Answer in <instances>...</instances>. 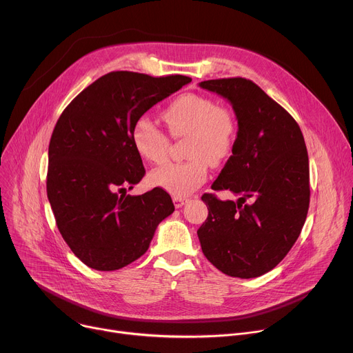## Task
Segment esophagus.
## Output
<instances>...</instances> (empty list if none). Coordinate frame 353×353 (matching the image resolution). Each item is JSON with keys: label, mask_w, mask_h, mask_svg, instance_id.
<instances>
[{"label": "esophagus", "mask_w": 353, "mask_h": 353, "mask_svg": "<svg viewBox=\"0 0 353 353\" xmlns=\"http://www.w3.org/2000/svg\"><path fill=\"white\" fill-rule=\"evenodd\" d=\"M173 203H174V207L176 208H180V207H183L185 203H187V199H184V197H173Z\"/></svg>", "instance_id": "obj_1"}]
</instances>
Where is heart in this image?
Wrapping results in <instances>:
<instances>
[{
  "instance_id": "obj_1",
  "label": "heart",
  "mask_w": 353,
  "mask_h": 353,
  "mask_svg": "<svg viewBox=\"0 0 353 353\" xmlns=\"http://www.w3.org/2000/svg\"><path fill=\"white\" fill-rule=\"evenodd\" d=\"M173 137L187 136L185 161L168 163L154 169L149 180L153 185L176 197L193 193L207 179L208 164L221 166L236 146L239 125L234 113L204 95L185 93L161 112ZM136 152L150 163H161L169 153V137L148 117H139L132 129Z\"/></svg>"
}]
</instances>
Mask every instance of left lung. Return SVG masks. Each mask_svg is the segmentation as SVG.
<instances>
[{
	"mask_svg": "<svg viewBox=\"0 0 353 353\" xmlns=\"http://www.w3.org/2000/svg\"><path fill=\"white\" fill-rule=\"evenodd\" d=\"M200 86L236 112V146L211 189L240 196L236 203L203 194L208 216L197 230L201 250L230 276H260L284 260L307 219V146L294 117L252 81L224 78Z\"/></svg>",
	"mask_w": 353,
	"mask_h": 353,
	"instance_id": "1",
	"label": "left lung"
}]
</instances>
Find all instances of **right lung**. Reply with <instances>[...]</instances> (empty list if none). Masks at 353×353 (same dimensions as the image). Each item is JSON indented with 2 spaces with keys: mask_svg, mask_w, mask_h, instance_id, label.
<instances>
[{
  "mask_svg": "<svg viewBox=\"0 0 353 353\" xmlns=\"http://www.w3.org/2000/svg\"><path fill=\"white\" fill-rule=\"evenodd\" d=\"M192 82L114 70L83 89L55 125L48 149L46 194L58 230L79 260L98 271L142 256L174 205L160 187L126 194L145 176L132 129L153 105Z\"/></svg>",
  "mask_w": 353,
  "mask_h": 353,
  "instance_id": "1",
  "label": "right lung"
}]
</instances>
